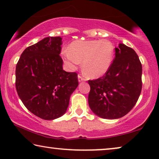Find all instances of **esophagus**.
<instances>
[{
	"mask_svg": "<svg viewBox=\"0 0 159 159\" xmlns=\"http://www.w3.org/2000/svg\"><path fill=\"white\" fill-rule=\"evenodd\" d=\"M78 81H79V82H81L83 81H85V80L84 77L81 76V75H78Z\"/></svg>",
	"mask_w": 159,
	"mask_h": 159,
	"instance_id": "obj_1",
	"label": "esophagus"
}]
</instances>
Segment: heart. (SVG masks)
<instances>
[{"instance_id":"heart-1","label":"heart","mask_w":159,"mask_h":159,"mask_svg":"<svg viewBox=\"0 0 159 159\" xmlns=\"http://www.w3.org/2000/svg\"><path fill=\"white\" fill-rule=\"evenodd\" d=\"M62 54L70 70L76 69L82 60L83 69L88 76L96 79L104 75L110 68L114 47L108 40H76Z\"/></svg>"}]
</instances>
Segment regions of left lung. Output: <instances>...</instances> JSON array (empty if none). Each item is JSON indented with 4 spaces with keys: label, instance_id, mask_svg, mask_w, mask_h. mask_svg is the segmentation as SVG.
I'll use <instances>...</instances> for the list:
<instances>
[{
    "label": "left lung",
    "instance_id": "left-lung-1",
    "mask_svg": "<svg viewBox=\"0 0 159 159\" xmlns=\"http://www.w3.org/2000/svg\"><path fill=\"white\" fill-rule=\"evenodd\" d=\"M141 75L142 65L135 51L119 43L108 72L99 79L88 81V103L91 110L103 119L125 116L140 96Z\"/></svg>",
    "mask_w": 159,
    "mask_h": 159
}]
</instances>
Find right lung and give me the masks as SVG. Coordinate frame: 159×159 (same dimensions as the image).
Returning a JSON list of instances; mask_svg holds the SVG:
<instances>
[{"label":"right lung","instance_id":"1","mask_svg":"<svg viewBox=\"0 0 159 159\" xmlns=\"http://www.w3.org/2000/svg\"><path fill=\"white\" fill-rule=\"evenodd\" d=\"M62 38L47 37L29 46L16 69V87L29 111L45 120H53L67 111L78 86L76 72H65L59 55Z\"/></svg>","mask_w":159,"mask_h":159}]
</instances>
